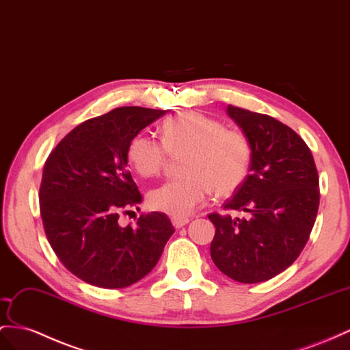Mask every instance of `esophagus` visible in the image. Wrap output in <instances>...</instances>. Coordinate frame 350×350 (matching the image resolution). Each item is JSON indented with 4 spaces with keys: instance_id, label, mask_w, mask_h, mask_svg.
I'll return each instance as SVG.
<instances>
[{
    "instance_id": "1",
    "label": "esophagus",
    "mask_w": 350,
    "mask_h": 350,
    "mask_svg": "<svg viewBox=\"0 0 350 350\" xmlns=\"http://www.w3.org/2000/svg\"><path fill=\"white\" fill-rule=\"evenodd\" d=\"M172 223H173V226L176 229H180V228L186 226L187 223H189V219H186V217H173Z\"/></svg>"
}]
</instances>
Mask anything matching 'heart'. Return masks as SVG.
<instances>
[{"label": "heart", "instance_id": "b5f03b06", "mask_svg": "<svg viewBox=\"0 0 350 350\" xmlns=\"http://www.w3.org/2000/svg\"><path fill=\"white\" fill-rule=\"evenodd\" d=\"M161 140L137 134L127 157L140 176L154 177L165 168L168 155L185 154L180 165L185 177L165 182L148 195L149 207L168 216L187 217L207 201L211 191L217 196L234 193L252 167L253 146L247 133L201 112L165 120Z\"/></svg>", "mask_w": 350, "mask_h": 350}]
</instances>
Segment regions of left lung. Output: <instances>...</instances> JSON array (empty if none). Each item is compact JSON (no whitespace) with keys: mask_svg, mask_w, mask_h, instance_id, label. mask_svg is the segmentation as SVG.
<instances>
[{"mask_svg":"<svg viewBox=\"0 0 350 350\" xmlns=\"http://www.w3.org/2000/svg\"><path fill=\"white\" fill-rule=\"evenodd\" d=\"M252 140L253 161L245 182L223 210L210 253L226 276L243 284L271 280L291 266L306 245L319 207V177L312 152L288 125L272 116L228 106Z\"/></svg>","mask_w":350,"mask_h":350,"instance_id":"8db88e82","label":"left lung"}]
</instances>
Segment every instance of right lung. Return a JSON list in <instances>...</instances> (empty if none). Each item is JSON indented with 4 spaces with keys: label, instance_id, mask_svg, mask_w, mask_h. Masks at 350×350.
Here are the masks:
<instances>
[{
    "label": "right lung",
    "instance_id": "add662e5",
    "mask_svg": "<svg viewBox=\"0 0 350 350\" xmlns=\"http://www.w3.org/2000/svg\"><path fill=\"white\" fill-rule=\"evenodd\" d=\"M170 111V109H168ZM167 111L122 106L87 120L62 139L42 170L40 211L46 237L70 273L100 288H124L158 263L174 226L164 213H142V195L127 170L134 136Z\"/></svg>",
    "mask_w": 350,
    "mask_h": 350
}]
</instances>
